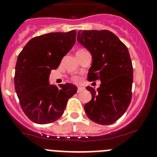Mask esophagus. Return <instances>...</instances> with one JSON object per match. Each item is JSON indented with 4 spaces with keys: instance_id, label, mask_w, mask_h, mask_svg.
<instances>
[{
    "instance_id": "esophagus-1",
    "label": "esophagus",
    "mask_w": 157,
    "mask_h": 157,
    "mask_svg": "<svg viewBox=\"0 0 157 157\" xmlns=\"http://www.w3.org/2000/svg\"><path fill=\"white\" fill-rule=\"evenodd\" d=\"M84 88L83 87H81V86H78V88H77V92L78 93H80V92H81V91L83 90Z\"/></svg>"
}]
</instances>
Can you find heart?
<instances>
[{"label":"heart","mask_w":157,"mask_h":157,"mask_svg":"<svg viewBox=\"0 0 157 157\" xmlns=\"http://www.w3.org/2000/svg\"><path fill=\"white\" fill-rule=\"evenodd\" d=\"M83 50H79L77 52H81V51H83ZM71 80H72L73 81H75V82H79V81H80V80H81V78H80V77L77 76H72Z\"/></svg>","instance_id":"heart-1"}]
</instances>
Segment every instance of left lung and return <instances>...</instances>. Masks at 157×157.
<instances>
[{
    "mask_svg": "<svg viewBox=\"0 0 157 157\" xmlns=\"http://www.w3.org/2000/svg\"><path fill=\"white\" fill-rule=\"evenodd\" d=\"M77 41L90 52L93 63L89 81H101L97 90L87 86L92 98L85 105L87 117L97 124L116 122L129 107L132 98L133 65L126 45L107 30H83Z\"/></svg>",
    "mask_w": 157,
    "mask_h": 157,
    "instance_id": "8db88e82",
    "label": "left lung"
}]
</instances>
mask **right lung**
I'll return each mask as SVG.
<instances>
[{
    "instance_id": "obj_1",
    "label": "right lung",
    "mask_w": 157,
    "mask_h": 157,
    "mask_svg": "<svg viewBox=\"0 0 157 157\" xmlns=\"http://www.w3.org/2000/svg\"><path fill=\"white\" fill-rule=\"evenodd\" d=\"M76 32L50 33L31 39L19 53L15 66L14 88L25 115L36 124H49L62 117L67 101L77 91L66 83H49L51 70L57 69L76 42Z\"/></svg>"
}]
</instances>
